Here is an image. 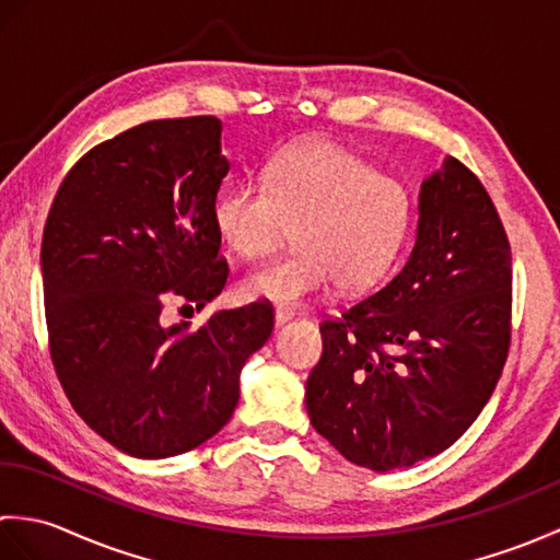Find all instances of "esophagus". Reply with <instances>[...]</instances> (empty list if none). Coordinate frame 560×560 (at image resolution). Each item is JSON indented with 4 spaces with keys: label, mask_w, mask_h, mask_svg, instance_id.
<instances>
[{
    "label": "esophagus",
    "mask_w": 560,
    "mask_h": 560,
    "mask_svg": "<svg viewBox=\"0 0 560 560\" xmlns=\"http://www.w3.org/2000/svg\"><path fill=\"white\" fill-rule=\"evenodd\" d=\"M293 311H289V307H277V313H273V325L277 327H281V325H287L289 319H293Z\"/></svg>",
    "instance_id": "esophagus-1"
}]
</instances>
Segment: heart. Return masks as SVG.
Segmentation results:
<instances>
[{"instance_id":"b5f03b06","label":"heart","mask_w":560,"mask_h":560,"mask_svg":"<svg viewBox=\"0 0 560 560\" xmlns=\"http://www.w3.org/2000/svg\"><path fill=\"white\" fill-rule=\"evenodd\" d=\"M213 225L233 255L271 253L293 225L295 247L247 273L249 299L295 305L331 281L343 293L377 287L395 267L413 225L409 187L375 173L359 153L329 139H305L279 151L261 183L225 187Z\"/></svg>"}]
</instances>
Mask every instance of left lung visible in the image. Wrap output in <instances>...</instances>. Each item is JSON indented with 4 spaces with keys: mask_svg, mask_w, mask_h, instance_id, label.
Masks as SVG:
<instances>
[{
    "mask_svg": "<svg viewBox=\"0 0 560 560\" xmlns=\"http://www.w3.org/2000/svg\"><path fill=\"white\" fill-rule=\"evenodd\" d=\"M510 259L486 187L447 156L421 183L407 265L319 325L323 359L305 385L315 431L373 471L411 467L455 443L508 359Z\"/></svg>",
    "mask_w": 560,
    "mask_h": 560,
    "instance_id": "8db88e82",
    "label": "left lung"
}]
</instances>
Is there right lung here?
<instances>
[{"instance_id":"1","label":"right lung","mask_w":560,"mask_h":560,"mask_svg":"<svg viewBox=\"0 0 560 560\" xmlns=\"http://www.w3.org/2000/svg\"><path fill=\"white\" fill-rule=\"evenodd\" d=\"M229 159L213 115L137 125L93 147L59 185L40 267L50 355L71 407L141 459L195 450L231 421L241 371L273 327L269 303L201 311L229 265L213 205Z\"/></svg>"}]
</instances>
